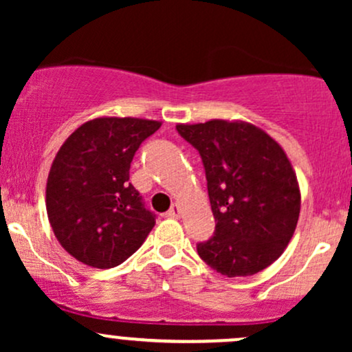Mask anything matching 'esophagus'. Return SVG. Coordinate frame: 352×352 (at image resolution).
I'll return each mask as SVG.
<instances>
[{
    "label": "esophagus",
    "mask_w": 352,
    "mask_h": 352,
    "mask_svg": "<svg viewBox=\"0 0 352 352\" xmlns=\"http://www.w3.org/2000/svg\"><path fill=\"white\" fill-rule=\"evenodd\" d=\"M180 215H182V208L177 204L173 205V207L167 212V217L168 218H180Z\"/></svg>",
    "instance_id": "esophagus-1"
}]
</instances>
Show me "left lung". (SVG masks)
I'll return each mask as SVG.
<instances>
[{"label": "left lung", "instance_id": "1", "mask_svg": "<svg viewBox=\"0 0 352 352\" xmlns=\"http://www.w3.org/2000/svg\"><path fill=\"white\" fill-rule=\"evenodd\" d=\"M207 175L215 233L197 245L201 260L228 278L274 263L292 241L301 192L288 155L263 129L243 120L177 124Z\"/></svg>", "mask_w": 352, "mask_h": 352}]
</instances>
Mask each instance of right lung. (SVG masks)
Wrapping results in <instances>:
<instances>
[{
  "instance_id": "1",
  "label": "right lung",
  "mask_w": 352,
  "mask_h": 352,
  "mask_svg": "<svg viewBox=\"0 0 352 352\" xmlns=\"http://www.w3.org/2000/svg\"><path fill=\"white\" fill-rule=\"evenodd\" d=\"M159 120L96 117L60 145L46 184L47 218L71 256L92 268H114L134 254L155 225L129 184L140 144Z\"/></svg>"
}]
</instances>
